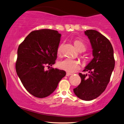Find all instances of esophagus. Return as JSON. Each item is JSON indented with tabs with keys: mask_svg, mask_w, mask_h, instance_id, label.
I'll use <instances>...</instances> for the list:
<instances>
[{
	"mask_svg": "<svg viewBox=\"0 0 124 124\" xmlns=\"http://www.w3.org/2000/svg\"><path fill=\"white\" fill-rule=\"evenodd\" d=\"M72 75V74H71V73H69V72H67L66 73V75L67 76H70V75Z\"/></svg>",
	"mask_w": 124,
	"mask_h": 124,
	"instance_id": "34e87169",
	"label": "esophagus"
}]
</instances>
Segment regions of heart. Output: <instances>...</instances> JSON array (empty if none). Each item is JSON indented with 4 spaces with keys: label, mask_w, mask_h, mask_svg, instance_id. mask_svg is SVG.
Returning a JSON list of instances; mask_svg holds the SVG:
<instances>
[{
    "label": "heart",
    "mask_w": 124,
    "mask_h": 124,
    "mask_svg": "<svg viewBox=\"0 0 124 124\" xmlns=\"http://www.w3.org/2000/svg\"><path fill=\"white\" fill-rule=\"evenodd\" d=\"M74 44L75 46L77 49L78 51L85 50V45L83 41L80 40H75ZM62 45H60L57 49V54L61 55V54ZM58 67L61 69L67 71L68 72H74L79 70L80 69V64L77 61L73 60L70 58H66L58 63Z\"/></svg>",
    "instance_id": "obj_1"
}]
</instances>
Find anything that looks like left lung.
I'll use <instances>...</instances> for the list:
<instances>
[{"instance_id": "obj_1", "label": "left lung", "mask_w": 124, "mask_h": 124, "mask_svg": "<svg viewBox=\"0 0 124 124\" xmlns=\"http://www.w3.org/2000/svg\"><path fill=\"white\" fill-rule=\"evenodd\" d=\"M90 40L94 58L85 67L89 74L79 75L81 83L74 89L76 96L82 100L91 101L99 97L108 84L115 67L114 49L109 40L94 30L85 31Z\"/></svg>"}]
</instances>
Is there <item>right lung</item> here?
Listing matches in <instances>:
<instances>
[{"instance_id":"1","label":"right lung","mask_w":124,"mask_h":124,"mask_svg":"<svg viewBox=\"0 0 124 124\" xmlns=\"http://www.w3.org/2000/svg\"><path fill=\"white\" fill-rule=\"evenodd\" d=\"M61 36L53 30H35L19 45L16 70L23 86L34 97L49 96L66 75L63 70H46L55 63Z\"/></svg>"}]
</instances>
